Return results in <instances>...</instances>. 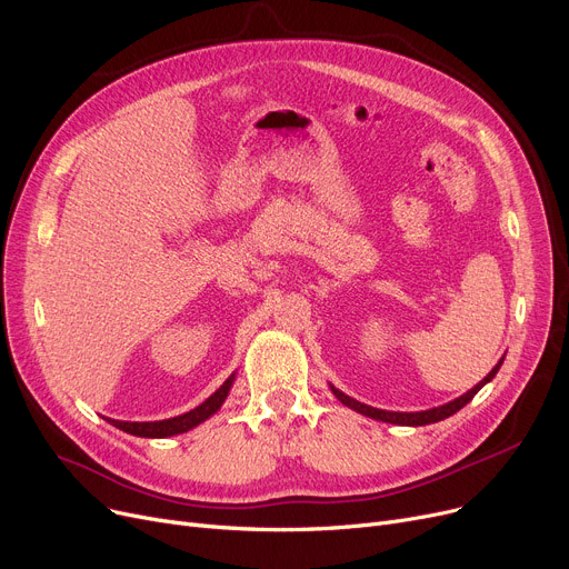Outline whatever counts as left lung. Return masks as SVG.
Returning a JSON list of instances; mask_svg holds the SVG:
<instances>
[{"mask_svg":"<svg viewBox=\"0 0 569 569\" xmlns=\"http://www.w3.org/2000/svg\"><path fill=\"white\" fill-rule=\"evenodd\" d=\"M502 360H505V355L500 357L498 365L485 376V380L477 382V385L472 387V390H468L466 395L457 397V399L450 401V403H442V406H438V408H429V410H420V412H395V410H380V408L367 406V403H362V401H355L352 397L343 395L341 390H337V387H335L332 382H330V390H332V395H335L343 406H348L350 410L360 412V415H365V417H371V420L387 422V425H399V427H425V425H433V422L445 420V417L455 415V412L461 410L466 403H470V399H472L477 392H480L487 382L493 380V376H496L498 369L502 367Z\"/></svg>","mask_w":569,"mask_h":569,"instance_id":"left-lung-1","label":"left lung"}]
</instances>
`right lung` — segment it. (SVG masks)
Wrapping results in <instances>:
<instances>
[{"label": "right lung", "instance_id": "obj_1", "mask_svg": "<svg viewBox=\"0 0 569 569\" xmlns=\"http://www.w3.org/2000/svg\"><path fill=\"white\" fill-rule=\"evenodd\" d=\"M234 382V373L219 387V390L204 399L198 408L184 412V415H177V417H170V420H159V422H122V420H110V417H106V420L122 429L131 436H140V438H168V436H177V433H187L191 429H196L198 425H202L204 420H209L214 412H219V408L223 406V401L228 399L230 395V387Z\"/></svg>", "mask_w": 569, "mask_h": 569}]
</instances>
